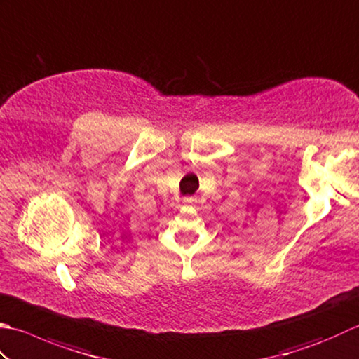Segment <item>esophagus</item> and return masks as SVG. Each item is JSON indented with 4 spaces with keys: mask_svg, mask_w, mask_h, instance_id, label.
<instances>
[{
    "mask_svg": "<svg viewBox=\"0 0 359 359\" xmlns=\"http://www.w3.org/2000/svg\"><path fill=\"white\" fill-rule=\"evenodd\" d=\"M194 202H196L194 198H184V203H187V205H193Z\"/></svg>",
    "mask_w": 359,
    "mask_h": 359,
    "instance_id": "34e87169",
    "label": "esophagus"
}]
</instances>
